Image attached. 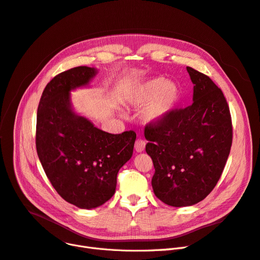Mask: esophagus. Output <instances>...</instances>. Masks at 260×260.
Segmentation results:
<instances>
[{
	"label": "esophagus",
	"mask_w": 260,
	"mask_h": 260,
	"mask_svg": "<svg viewBox=\"0 0 260 260\" xmlns=\"http://www.w3.org/2000/svg\"><path fill=\"white\" fill-rule=\"evenodd\" d=\"M145 144L146 143H145V141L143 139H137V140H136V142H135L136 152H138V153L143 152L144 148H145Z\"/></svg>",
	"instance_id": "34e87169"
}]
</instances>
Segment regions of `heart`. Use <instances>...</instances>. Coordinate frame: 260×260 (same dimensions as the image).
I'll return each mask as SVG.
<instances>
[{
	"instance_id": "obj_1",
	"label": "heart",
	"mask_w": 260,
	"mask_h": 260,
	"mask_svg": "<svg viewBox=\"0 0 260 260\" xmlns=\"http://www.w3.org/2000/svg\"><path fill=\"white\" fill-rule=\"evenodd\" d=\"M177 98L176 86L167 79L157 78L144 83L129 100L135 107H145L144 118L158 122L165 119L173 108Z\"/></svg>"
}]
</instances>
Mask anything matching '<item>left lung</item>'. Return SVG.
<instances>
[{
	"instance_id": "8db88e82",
	"label": "left lung",
	"mask_w": 260,
	"mask_h": 260,
	"mask_svg": "<svg viewBox=\"0 0 260 260\" xmlns=\"http://www.w3.org/2000/svg\"><path fill=\"white\" fill-rule=\"evenodd\" d=\"M193 103L172 109L145 126V151L155 168L154 193L171 207H187L206 198L220 179L233 139L230 108L212 79L192 67Z\"/></svg>"
}]
</instances>
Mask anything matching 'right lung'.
<instances>
[{
    "mask_svg": "<svg viewBox=\"0 0 260 260\" xmlns=\"http://www.w3.org/2000/svg\"><path fill=\"white\" fill-rule=\"evenodd\" d=\"M97 71L78 66L54 77L37 112L36 146L51 185L80 209L102 206L115 194L117 174L133 155L136 133L109 134L71 106L72 89L85 86Z\"/></svg>",
    "mask_w": 260,
    "mask_h": 260,
    "instance_id": "right-lung-1",
    "label": "right lung"
}]
</instances>
